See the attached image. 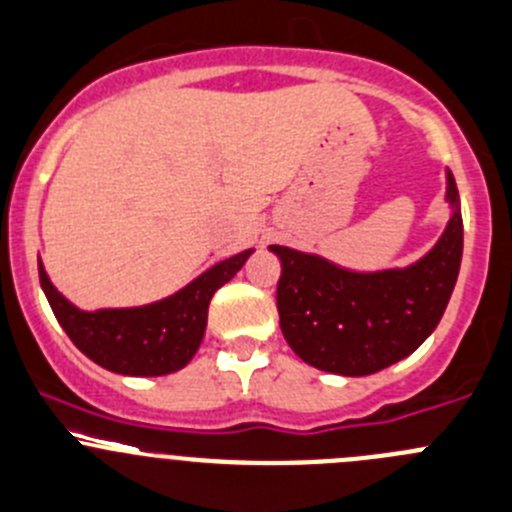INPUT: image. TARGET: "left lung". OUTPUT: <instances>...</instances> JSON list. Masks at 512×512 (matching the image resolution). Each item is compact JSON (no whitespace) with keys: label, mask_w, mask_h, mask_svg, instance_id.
<instances>
[{"label":"left lung","mask_w":512,"mask_h":512,"mask_svg":"<svg viewBox=\"0 0 512 512\" xmlns=\"http://www.w3.org/2000/svg\"><path fill=\"white\" fill-rule=\"evenodd\" d=\"M452 213L435 246L405 269L352 271L316 253L269 246L281 261V332L321 372L364 377L410 357L440 324L462 261L460 196L447 170Z\"/></svg>","instance_id":"left-lung-1"}]
</instances>
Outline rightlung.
Segmentation results:
<instances>
[{
  "label": "right lung",
  "mask_w": 512,
  "mask_h": 512,
  "mask_svg": "<svg viewBox=\"0 0 512 512\" xmlns=\"http://www.w3.org/2000/svg\"><path fill=\"white\" fill-rule=\"evenodd\" d=\"M253 248L218 261L165 299L128 309H77L55 289L40 259V284L57 321L85 357L128 377H163L186 367L206 334L208 304L246 264Z\"/></svg>",
  "instance_id": "obj_1"
}]
</instances>
